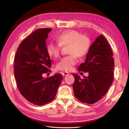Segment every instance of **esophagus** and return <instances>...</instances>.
<instances>
[{"mask_svg": "<svg viewBox=\"0 0 129 129\" xmlns=\"http://www.w3.org/2000/svg\"><path fill=\"white\" fill-rule=\"evenodd\" d=\"M68 72H64V73H62V75H63V76H66L68 75Z\"/></svg>", "mask_w": 129, "mask_h": 129, "instance_id": "1", "label": "esophagus"}]
</instances>
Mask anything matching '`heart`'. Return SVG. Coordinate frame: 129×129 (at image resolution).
<instances>
[{"label":"heart","instance_id":"heart-1","mask_svg":"<svg viewBox=\"0 0 129 129\" xmlns=\"http://www.w3.org/2000/svg\"><path fill=\"white\" fill-rule=\"evenodd\" d=\"M57 45L50 43L47 46V52L49 56L57 58L60 56V47L68 46L69 55L62 58L56 65L58 71L68 72L72 71L73 66L77 63L76 57L82 58L87 55L90 47V40L85 35L75 30H65L55 38Z\"/></svg>","mask_w":129,"mask_h":129}]
</instances>
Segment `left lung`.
Segmentation results:
<instances>
[{
  "label": "left lung",
  "instance_id": "obj_1",
  "mask_svg": "<svg viewBox=\"0 0 129 129\" xmlns=\"http://www.w3.org/2000/svg\"><path fill=\"white\" fill-rule=\"evenodd\" d=\"M114 59L110 45L102 34L93 42L87 54L84 62L78 67L79 72L89 75L81 79L76 74L73 91L81 102L93 104L102 98L114 80Z\"/></svg>",
  "mask_w": 129,
  "mask_h": 129
}]
</instances>
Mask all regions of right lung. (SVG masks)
<instances>
[{"instance_id": "right-lung-1", "label": "right lung", "mask_w": 129, "mask_h": 129, "mask_svg": "<svg viewBox=\"0 0 129 129\" xmlns=\"http://www.w3.org/2000/svg\"><path fill=\"white\" fill-rule=\"evenodd\" d=\"M52 28L37 29L23 40L17 49L14 61V74L18 89L27 101L38 105L55 98L63 76L55 74L43 77L52 66L47 52L46 40Z\"/></svg>"}]
</instances>
